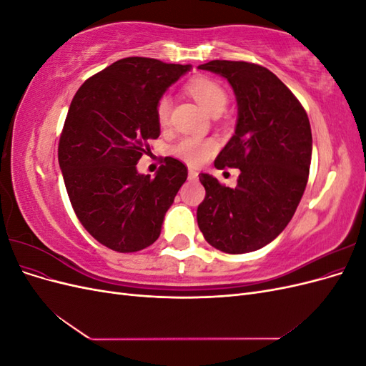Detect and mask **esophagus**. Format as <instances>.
Wrapping results in <instances>:
<instances>
[{"label": "esophagus", "instance_id": "1", "mask_svg": "<svg viewBox=\"0 0 366 366\" xmlns=\"http://www.w3.org/2000/svg\"><path fill=\"white\" fill-rule=\"evenodd\" d=\"M187 174H189V180H197L198 179V172L195 169H189V172H187Z\"/></svg>", "mask_w": 366, "mask_h": 366}]
</instances>
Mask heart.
I'll return each mask as SVG.
<instances>
[{"label":"heart","instance_id":"heart-1","mask_svg":"<svg viewBox=\"0 0 366 366\" xmlns=\"http://www.w3.org/2000/svg\"><path fill=\"white\" fill-rule=\"evenodd\" d=\"M186 90L195 101L200 104L207 113L218 116L224 112L227 105V93L217 81L210 77H194L186 84ZM171 116V99L168 96H162L156 104V117L157 122L164 127L168 125ZM217 149V143L212 139H200L194 136H187L180 139L172 147L171 152L177 159H180L189 164H200L206 162Z\"/></svg>","mask_w":366,"mask_h":366}]
</instances>
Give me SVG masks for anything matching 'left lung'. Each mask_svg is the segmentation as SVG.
<instances>
[{"mask_svg":"<svg viewBox=\"0 0 366 366\" xmlns=\"http://www.w3.org/2000/svg\"><path fill=\"white\" fill-rule=\"evenodd\" d=\"M198 69L226 77L234 88L235 134L214 164L241 172L234 189L200 174L206 197L197 209L198 227L221 252L258 250L290 223L305 191L313 142L308 116L278 76L258 64L217 59Z\"/></svg>","mask_w":366,"mask_h":366,"instance_id":"1","label":"left lung"}]
</instances>
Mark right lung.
Returning a JSON list of instances; mask_svg holds the SVG:
<instances>
[{"mask_svg": "<svg viewBox=\"0 0 366 366\" xmlns=\"http://www.w3.org/2000/svg\"><path fill=\"white\" fill-rule=\"evenodd\" d=\"M191 65L125 58L76 92L61 132L58 159L76 217L105 247L131 253L160 237L164 214L187 168L164 157L156 177L137 172L160 136L156 104Z\"/></svg>", "mask_w": 366, "mask_h": 366, "instance_id": "obj_1", "label": "right lung"}]
</instances>
